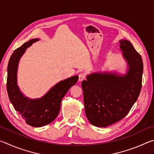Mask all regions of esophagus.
I'll list each match as a JSON object with an SVG mask.
<instances>
[{
	"instance_id": "obj_1",
	"label": "esophagus",
	"mask_w": 154,
	"mask_h": 154,
	"mask_svg": "<svg viewBox=\"0 0 154 154\" xmlns=\"http://www.w3.org/2000/svg\"><path fill=\"white\" fill-rule=\"evenodd\" d=\"M85 74L84 73H80L79 75V82H82L83 80H84L85 79Z\"/></svg>"
}]
</instances>
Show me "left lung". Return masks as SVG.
<instances>
[{
  "label": "left lung",
  "instance_id": "1",
  "mask_svg": "<svg viewBox=\"0 0 154 154\" xmlns=\"http://www.w3.org/2000/svg\"><path fill=\"white\" fill-rule=\"evenodd\" d=\"M120 49L127 61L126 75L96 72L83 81L85 111L94 126L106 127L123 119L136 102L142 87V58L130 41L122 39Z\"/></svg>",
  "mask_w": 154,
  "mask_h": 154
}]
</instances>
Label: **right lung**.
I'll list each match as a JSON object with an SVG mask.
<instances>
[{
    "label": "right lung",
    "instance_id": "1",
    "mask_svg": "<svg viewBox=\"0 0 154 154\" xmlns=\"http://www.w3.org/2000/svg\"><path fill=\"white\" fill-rule=\"evenodd\" d=\"M38 41V38H33L15 49L7 66V90L9 100L26 124L33 127L45 126L56 118L60 109L62 99L79 79L76 75L61 81L40 98L30 99L24 96L17 85L18 63L26 48Z\"/></svg>",
    "mask_w": 154,
    "mask_h": 154
}]
</instances>
